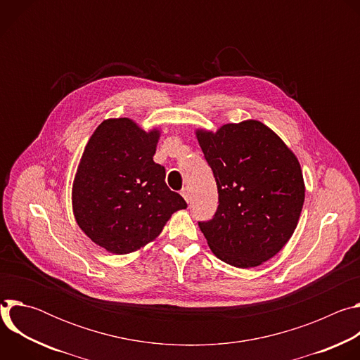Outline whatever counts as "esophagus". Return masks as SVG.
Here are the masks:
<instances>
[{"label":"esophagus","instance_id":"1","mask_svg":"<svg viewBox=\"0 0 360 360\" xmlns=\"http://www.w3.org/2000/svg\"><path fill=\"white\" fill-rule=\"evenodd\" d=\"M181 193H182V196H184V199L186 200V202H189V199H191V193H189V188L188 186H185V188H182V191H181Z\"/></svg>","mask_w":360,"mask_h":360}]
</instances>
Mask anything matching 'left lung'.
<instances>
[{
	"mask_svg": "<svg viewBox=\"0 0 360 360\" xmlns=\"http://www.w3.org/2000/svg\"><path fill=\"white\" fill-rule=\"evenodd\" d=\"M218 186V208L198 225L218 258L253 268L292 236L304 200L300 165L282 139L259 121L198 131Z\"/></svg>",
	"mask_w": 360,
	"mask_h": 360,
	"instance_id": "1",
	"label": "left lung"
}]
</instances>
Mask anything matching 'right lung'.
<instances>
[{
  "label": "right lung",
  "instance_id": "add662e5",
  "mask_svg": "<svg viewBox=\"0 0 360 360\" xmlns=\"http://www.w3.org/2000/svg\"><path fill=\"white\" fill-rule=\"evenodd\" d=\"M158 131L128 118L102 122L88 141L74 181L79 228L112 253H129L157 238L185 199L168 188L165 168L153 162Z\"/></svg>",
  "mask_w": 360,
  "mask_h": 360
}]
</instances>
